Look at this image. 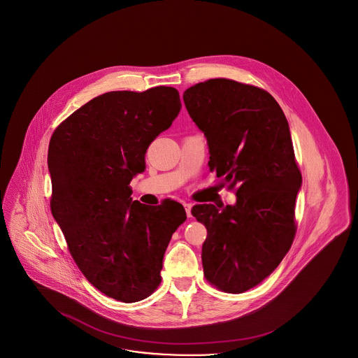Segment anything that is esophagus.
Masks as SVG:
<instances>
[{"label":"esophagus","mask_w":358,"mask_h":358,"mask_svg":"<svg viewBox=\"0 0 358 358\" xmlns=\"http://www.w3.org/2000/svg\"><path fill=\"white\" fill-rule=\"evenodd\" d=\"M183 206L186 208V214H187V217L189 218V217H191V207H192V205H191V203H188V202H185V203H183Z\"/></svg>","instance_id":"obj_1"}]
</instances>
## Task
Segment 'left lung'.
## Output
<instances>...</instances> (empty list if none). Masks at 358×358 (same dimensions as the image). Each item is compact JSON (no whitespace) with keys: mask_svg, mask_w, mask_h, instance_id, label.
<instances>
[{"mask_svg":"<svg viewBox=\"0 0 358 358\" xmlns=\"http://www.w3.org/2000/svg\"><path fill=\"white\" fill-rule=\"evenodd\" d=\"M183 101L206 136L210 171L237 196L234 206L191 210L207 229L203 273L218 289L243 294L278 268L295 238L301 173L289 127L268 92L231 79L196 83Z\"/></svg>","mask_w":358,"mask_h":358,"instance_id":"obj_1","label":"left lung"}]
</instances>
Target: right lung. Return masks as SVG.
Here are the masks:
<instances>
[{
    "label": "right lung",
    "mask_w": 358,
    "mask_h": 358,
    "mask_svg": "<svg viewBox=\"0 0 358 358\" xmlns=\"http://www.w3.org/2000/svg\"><path fill=\"white\" fill-rule=\"evenodd\" d=\"M180 108L173 87L110 92L79 108L51 137L52 215L80 272L115 301H143L159 287L164 252L187 218L175 201L132 202L129 186Z\"/></svg>",
    "instance_id": "obj_1"
}]
</instances>
